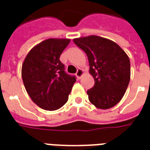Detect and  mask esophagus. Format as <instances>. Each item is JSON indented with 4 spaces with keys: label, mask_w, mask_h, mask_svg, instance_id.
Segmentation results:
<instances>
[{
    "label": "esophagus",
    "mask_w": 150,
    "mask_h": 150,
    "mask_svg": "<svg viewBox=\"0 0 150 150\" xmlns=\"http://www.w3.org/2000/svg\"><path fill=\"white\" fill-rule=\"evenodd\" d=\"M83 74H84V71L82 69H78V70L76 72V76L78 77V78H81V76H83Z\"/></svg>",
    "instance_id": "34e87169"
}]
</instances>
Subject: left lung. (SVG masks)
I'll return each mask as SVG.
<instances>
[{"mask_svg":"<svg viewBox=\"0 0 150 150\" xmlns=\"http://www.w3.org/2000/svg\"><path fill=\"white\" fill-rule=\"evenodd\" d=\"M86 52L94 86L87 91L88 100L100 110L112 108L122 99L130 80V62L126 52L114 41L91 35L74 38Z\"/></svg>","mask_w":150,"mask_h":150,"instance_id":"left-lung-1","label":"left lung"}]
</instances>
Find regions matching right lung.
<instances>
[{
    "label": "right lung",
    "instance_id": "1",
    "mask_svg": "<svg viewBox=\"0 0 150 150\" xmlns=\"http://www.w3.org/2000/svg\"><path fill=\"white\" fill-rule=\"evenodd\" d=\"M70 42L68 38H50L38 44L24 60L21 68L23 83L37 105L53 111L67 102L75 76L67 74L60 57Z\"/></svg>",
    "mask_w": 150,
    "mask_h": 150
}]
</instances>
